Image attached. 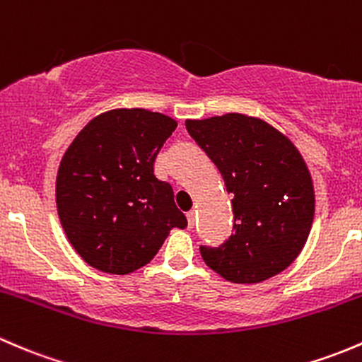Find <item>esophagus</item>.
<instances>
[{
  "label": "esophagus",
  "mask_w": 362,
  "mask_h": 362,
  "mask_svg": "<svg viewBox=\"0 0 362 362\" xmlns=\"http://www.w3.org/2000/svg\"><path fill=\"white\" fill-rule=\"evenodd\" d=\"M186 219H188V228H193V225H195V212H186Z\"/></svg>",
  "instance_id": "1"
}]
</instances>
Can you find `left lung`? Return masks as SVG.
Masks as SVG:
<instances>
[{
	"label": "left lung",
	"mask_w": 362,
	"mask_h": 362,
	"mask_svg": "<svg viewBox=\"0 0 362 362\" xmlns=\"http://www.w3.org/2000/svg\"><path fill=\"white\" fill-rule=\"evenodd\" d=\"M189 136L214 162L232 193L233 230L204 262L235 284L267 281L291 264L312 230L315 193L293 141L256 117L226 113L186 120Z\"/></svg>",
	"instance_id": "1"
}]
</instances>
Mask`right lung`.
<instances>
[{"label":"right lung","instance_id":"1","mask_svg":"<svg viewBox=\"0 0 362 362\" xmlns=\"http://www.w3.org/2000/svg\"><path fill=\"white\" fill-rule=\"evenodd\" d=\"M177 122L143 107L92 118L59 163L55 202L74 251L106 274L127 275L153 259L186 216L153 163Z\"/></svg>","mask_w":362,"mask_h":362}]
</instances>
